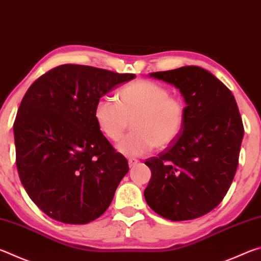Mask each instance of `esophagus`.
Returning <instances> with one entry per match:
<instances>
[{"instance_id":"34e87169","label":"esophagus","mask_w":261,"mask_h":261,"mask_svg":"<svg viewBox=\"0 0 261 261\" xmlns=\"http://www.w3.org/2000/svg\"><path fill=\"white\" fill-rule=\"evenodd\" d=\"M127 163H129V167L131 168L138 163V160H136V159H129V160H127Z\"/></svg>"}]
</instances>
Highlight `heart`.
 Instances as JSON below:
<instances>
[{"label":"heart","instance_id":"heart-1","mask_svg":"<svg viewBox=\"0 0 261 261\" xmlns=\"http://www.w3.org/2000/svg\"><path fill=\"white\" fill-rule=\"evenodd\" d=\"M116 101L102 96L94 107V120L109 140L118 141L131 120L132 131L120 144L118 152L140 156L156 148L170 146L185 123V106L170 98L169 91L151 81H137L117 92Z\"/></svg>","mask_w":261,"mask_h":261}]
</instances>
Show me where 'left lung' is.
<instances>
[{
    "label": "left lung",
    "mask_w": 261,
    "mask_h": 261,
    "mask_svg": "<svg viewBox=\"0 0 261 261\" xmlns=\"http://www.w3.org/2000/svg\"><path fill=\"white\" fill-rule=\"evenodd\" d=\"M149 77L178 88L187 115L178 138L145 161L152 173L145 199L168 220L200 218L222 201L236 173L244 136L236 100L213 73L196 65Z\"/></svg>",
    "instance_id": "obj_1"
}]
</instances>
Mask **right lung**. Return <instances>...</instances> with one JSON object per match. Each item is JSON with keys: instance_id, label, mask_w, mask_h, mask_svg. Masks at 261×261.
Wrapping results in <instances>:
<instances>
[{"instance_id": "1", "label": "right lung", "mask_w": 261, "mask_h": 261, "mask_svg": "<svg viewBox=\"0 0 261 261\" xmlns=\"http://www.w3.org/2000/svg\"><path fill=\"white\" fill-rule=\"evenodd\" d=\"M135 77L63 64L25 93L14 123L17 170L31 199L49 218L85 224L109 207L129 165L96 125L94 107Z\"/></svg>"}]
</instances>
